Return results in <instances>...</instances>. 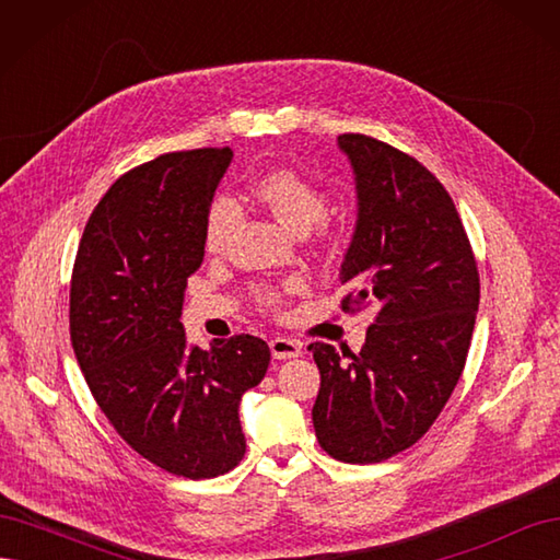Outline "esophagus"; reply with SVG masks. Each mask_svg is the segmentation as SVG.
Returning a JSON list of instances; mask_svg holds the SVG:
<instances>
[{"instance_id": "esophagus-1", "label": "esophagus", "mask_w": 560, "mask_h": 560, "mask_svg": "<svg viewBox=\"0 0 560 560\" xmlns=\"http://www.w3.org/2000/svg\"><path fill=\"white\" fill-rule=\"evenodd\" d=\"M268 346H270V352H273L276 360H292L301 354V343L292 341V338H284V336L270 338Z\"/></svg>"}]
</instances>
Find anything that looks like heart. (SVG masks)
I'll return each instance as SVG.
<instances>
[{
    "mask_svg": "<svg viewBox=\"0 0 560 560\" xmlns=\"http://www.w3.org/2000/svg\"><path fill=\"white\" fill-rule=\"evenodd\" d=\"M254 196L278 222L296 235L308 233L327 214V194L294 171H270L254 182ZM235 206L231 200H217L206 222V249L219 252L226 245L235 224ZM254 301L266 311L280 306V292L273 287H254Z\"/></svg>",
    "mask_w": 560,
    "mask_h": 560,
    "instance_id": "obj_1",
    "label": "heart"
}]
</instances>
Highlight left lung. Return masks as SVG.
Returning <instances> with one entry per match:
<instances>
[{"label":"left lung","instance_id":"8db88e82","mask_svg":"<svg viewBox=\"0 0 560 560\" xmlns=\"http://www.w3.org/2000/svg\"><path fill=\"white\" fill-rule=\"evenodd\" d=\"M358 189L341 264L343 311L376 308L343 363L311 343L319 369L313 425L341 463H381L413 446L460 381L479 311V270L448 191L413 156L369 135H338Z\"/></svg>","mask_w":560,"mask_h":560}]
</instances>
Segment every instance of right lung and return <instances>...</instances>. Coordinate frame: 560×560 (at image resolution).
Listing matches in <instances>:
<instances>
[{
  "label": "right lung",
  "instance_id": "add662e5",
  "mask_svg": "<svg viewBox=\"0 0 560 560\" xmlns=\"http://www.w3.org/2000/svg\"><path fill=\"white\" fill-rule=\"evenodd\" d=\"M233 151L163 154L118 177L83 229L70 287L77 362L100 409L149 463L212 479L243 460L241 399L266 376L257 336L186 346V278Z\"/></svg>",
  "mask_w": 560,
  "mask_h": 560
}]
</instances>
